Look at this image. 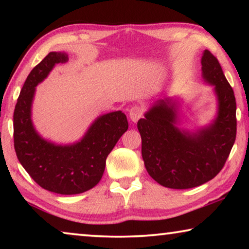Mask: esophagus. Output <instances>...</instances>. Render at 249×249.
<instances>
[{
	"instance_id": "obj_1",
	"label": "esophagus",
	"mask_w": 249,
	"mask_h": 249,
	"mask_svg": "<svg viewBox=\"0 0 249 249\" xmlns=\"http://www.w3.org/2000/svg\"><path fill=\"white\" fill-rule=\"evenodd\" d=\"M142 112H144V108L142 107H140V105H134V107H132L129 109L130 120H132L134 123H136V122L142 116Z\"/></svg>"
}]
</instances>
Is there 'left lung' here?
<instances>
[{
    "instance_id": "1",
    "label": "left lung",
    "mask_w": 249,
    "mask_h": 249,
    "mask_svg": "<svg viewBox=\"0 0 249 249\" xmlns=\"http://www.w3.org/2000/svg\"><path fill=\"white\" fill-rule=\"evenodd\" d=\"M202 77L214 86L217 115L195 133L177 126V104L159 100L137 123L146 170L159 184L190 189L213 179L224 167L236 138V101L217 59L204 50Z\"/></svg>"
}]
</instances>
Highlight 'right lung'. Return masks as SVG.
I'll list each match as a JSON object with an SVG mask.
<instances>
[{"label": "right lung", "mask_w": 249, "mask_h": 249, "mask_svg": "<svg viewBox=\"0 0 249 249\" xmlns=\"http://www.w3.org/2000/svg\"><path fill=\"white\" fill-rule=\"evenodd\" d=\"M68 61L66 53L52 52L25 81L14 109V148L20 165L41 188L58 195H79L99 183L108 154L128 128L122 111L101 115L84 136L70 145L44 140L32 122L35 88L57 64Z\"/></svg>", "instance_id": "add662e5"}]
</instances>
